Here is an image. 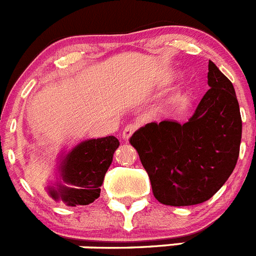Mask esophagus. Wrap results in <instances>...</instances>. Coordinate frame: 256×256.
Instances as JSON below:
<instances>
[{"label":"esophagus","instance_id":"obj_1","mask_svg":"<svg viewBox=\"0 0 256 256\" xmlns=\"http://www.w3.org/2000/svg\"><path fill=\"white\" fill-rule=\"evenodd\" d=\"M138 128H139V125H138V124H135V122L126 125L125 128H124V132H122L124 139L128 140V138H130V136L132 135V134L135 132L136 130H138Z\"/></svg>","mask_w":256,"mask_h":256}]
</instances>
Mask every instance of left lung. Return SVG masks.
<instances>
[{
    "instance_id": "8db88e82",
    "label": "left lung",
    "mask_w": 256,
    "mask_h": 256,
    "mask_svg": "<svg viewBox=\"0 0 256 256\" xmlns=\"http://www.w3.org/2000/svg\"><path fill=\"white\" fill-rule=\"evenodd\" d=\"M210 90L186 124H148L130 138L152 193L166 206H192L212 197L231 176L240 152V108L231 80L208 62Z\"/></svg>"
}]
</instances>
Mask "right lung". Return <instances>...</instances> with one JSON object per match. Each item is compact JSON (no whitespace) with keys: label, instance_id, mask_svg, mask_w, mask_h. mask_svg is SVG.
<instances>
[{"label":"right lung","instance_id":"right-lung-1","mask_svg":"<svg viewBox=\"0 0 256 256\" xmlns=\"http://www.w3.org/2000/svg\"><path fill=\"white\" fill-rule=\"evenodd\" d=\"M120 142L114 136L92 139L74 148L62 164V178L69 187L50 190V196L68 206H86L100 197L104 174Z\"/></svg>","mask_w":256,"mask_h":256}]
</instances>
